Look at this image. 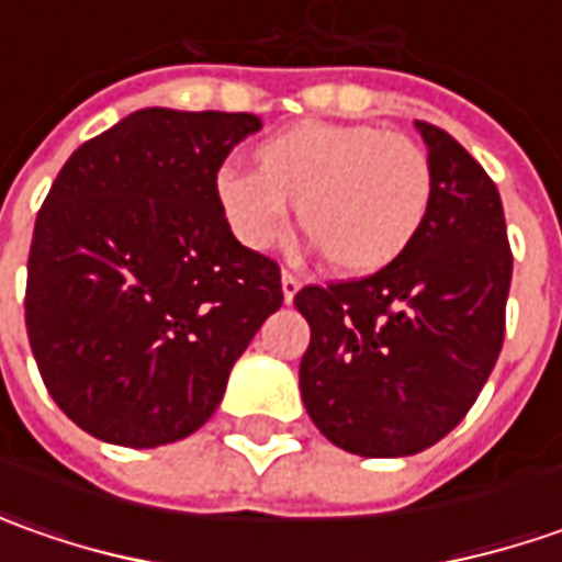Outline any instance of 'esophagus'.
Here are the masks:
<instances>
[{"mask_svg":"<svg viewBox=\"0 0 562 562\" xmlns=\"http://www.w3.org/2000/svg\"><path fill=\"white\" fill-rule=\"evenodd\" d=\"M303 288V278L300 274H293V271H284L281 274V293H284V303H293V296L300 293Z\"/></svg>","mask_w":562,"mask_h":562,"instance_id":"34e87169","label":"esophagus"}]
</instances>
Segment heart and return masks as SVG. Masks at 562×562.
Listing matches in <instances>:
<instances>
[{
    "mask_svg": "<svg viewBox=\"0 0 562 562\" xmlns=\"http://www.w3.org/2000/svg\"><path fill=\"white\" fill-rule=\"evenodd\" d=\"M256 175L222 168L212 181L227 231L247 249L278 247L300 225L340 274H375L416 244L435 196L419 143L372 124L300 121L252 153Z\"/></svg>",
    "mask_w": 562,
    "mask_h": 562,
    "instance_id": "b5f03b06",
    "label": "heart"
}]
</instances>
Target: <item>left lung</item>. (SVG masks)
Wrapping results in <instances>:
<instances>
[{
    "mask_svg": "<svg viewBox=\"0 0 562 562\" xmlns=\"http://www.w3.org/2000/svg\"><path fill=\"white\" fill-rule=\"evenodd\" d=\"M435 196L416 244L362 281L303 288L300 394L315 428L359 457H413L450 435L504 347L513 256L485 168L416 121Z\"/></svg>",
    "mask_w": 562,
    "mask_h": 562,
    "instance_id": "obj_1",
    "label": "left lung"
}]
</instances>
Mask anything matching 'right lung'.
<instances>
[{"label":"right lung","mask_w":562,"mask_h":562,"mask_svg":"<svg viewBox=\"0 0 562 562\" xmlns=\"http://www.w3.org/2000/svg\"><path fill=\"white\" fill-rule=\"evenodd\" d=\"M259 127L249 112L140 109L58 171L24 318L58 409L99 441L162 447L203 428L281 310V271L227 231L212 193Z\"/></svg>","instance_id":"add662e5"}]
</instances>
